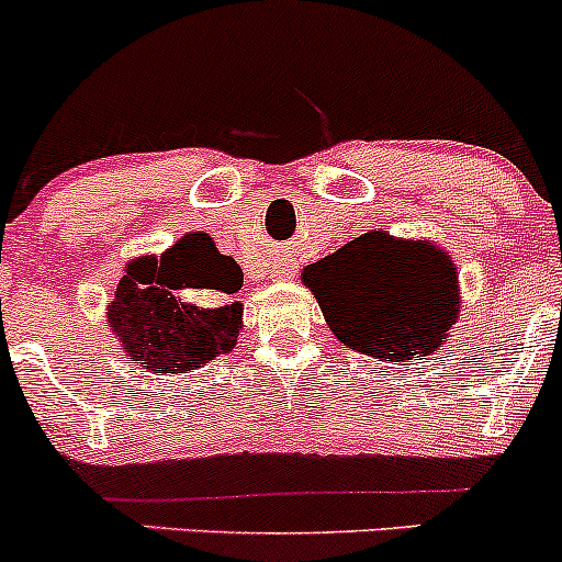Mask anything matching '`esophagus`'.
I'll use <instances>...</instances> for the list:
<instances>
[{
  "instance_id": "34e87169",
  "label": "esophagus",
  "mask_w": 562,
  "mask_h": 562,
  "mask_svg": "<svg viewBox=\"0 0 562 562\" xmlns=\"http://www.w3.org/2000/svg\"><path fill=\"white\" fill-rule=\"evenodd\" d=\"M277 280H291V274H288V271H280V274H277Z\"/></svg>"
}]
</instances>
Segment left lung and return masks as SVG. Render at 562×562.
I'll return each mask as SVG.
<instances>
[{"label":"left lung","mask_w":562,"mask_h":562,"mask_svg":"<svg viewBox=\"0 0 562 562\" xmlns=\"http://www.w3.org/2000/svg\"><path fill=\"white\" fill-rule=\"evenodd\" d=\"M302 280L339 339L378 334L405 359L443 348L462 307L459 271L443 247L381 228L307 266Z\"/></svg>","instance_id":"obj_1"}]
</instances>
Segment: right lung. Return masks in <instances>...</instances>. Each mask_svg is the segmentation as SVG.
I'll use <instances>...</instances> for the list:
<instances>
[{"label":"right lung","instance_id":"right-lung-1","mask_svg":"<svg viewBox=\"0 0 562 562\" xmlns=\"http://www.w3.org/2000/svg\"><path fill=\"white\" fill-rule=\"evenodd\" d=\"M245 282L239 263L203 231L184 234L162 255H138L124 266L108 304L119 353L149 372H190L234 350L245 304L228 302ZM209 286L224 293L217 308L184 303L180 291Z\"/></svg>","mask_w":562,"mask_h":562}]
</instances>
